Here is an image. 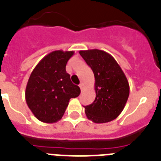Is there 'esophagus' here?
Masks as SVG:
<instances>
[{
    "label": "esophagus",
    "mask_w": 161,
    "mask_h": 161,
    "mask_svg": "<svg viewBox=\"0 0 161 161\" xmlns=\"http://www.w3.org/2000/svg\"><path fill=\"white\" fill-rule=\"evenodd\" d=\"M79 87H80L81 91H83V83H81L80 84H79Z\"/></svg>",
    "instance_id": "obj_1"
}]
</instances>
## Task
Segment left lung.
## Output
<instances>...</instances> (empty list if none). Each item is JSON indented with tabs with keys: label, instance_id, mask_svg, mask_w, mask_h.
Returning a JSON list of instances; mask_svg holds the SVG:
<instances>
[{
	"label": "left lung",
	"instance_id": "1",
	"mask_svg": "<svg viewBox=\"0 0 161 161\" xmlns=\"http://www.w3.org/2000/svg\"><path fill=\"white\" fill-rule=\"evenodd\" d=\"M95 77L96 97L84 107L86 116L95 123H106L117 118L127 102L130 87L127 78L111 54L99 49L79 51Z\"/></svg>",
	"mask_w": 161,
	"mask_h": 161
}]
</instances>
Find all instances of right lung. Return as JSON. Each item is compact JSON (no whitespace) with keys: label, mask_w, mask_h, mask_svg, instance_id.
Instances as JSON below:
<instances>
[{"label":"right lung","mask_w":161,"mask_h":161,"mask_svg":"<svg viewBox=\"0 0 161 161\" xmlns=\"http://www.w3.org/2000/svg\"><path fill=\"white\" fill-rule=\"evenodd\" d=\"M74 53V51H53L44 56L31 73L25 88L26 103L42 122L59 121L70 98L80 94V88L72 83L65 69Z\"/></svg>","instance_id":"obj_1"}]
</instances>
